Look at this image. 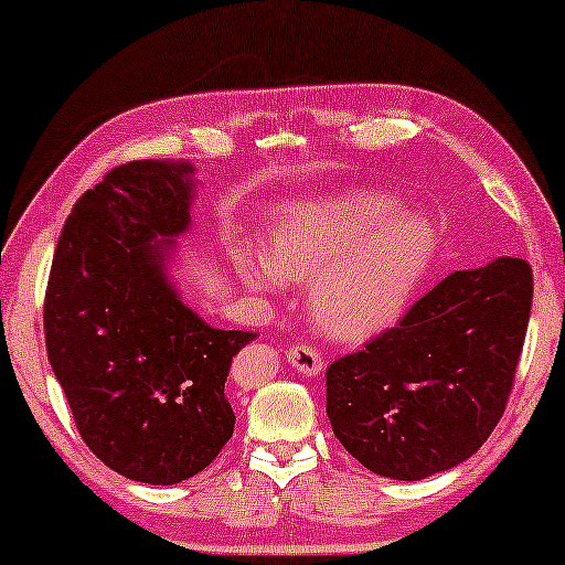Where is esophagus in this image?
Masks as SVG:
<instances>
[{
	"label": "esophagus",
	"mask_w": 565,
	"mask_h": 565,
	"mask_svg": "<svg viewBox=\"0 0 565 565\" xmlns=\"http://www.w3.org/2000/svg\"><path fill=\"white\" fill-rule=\"evenodd\" d=\"M288 362L300 375H319L323 370V358L319 350L306 344H296L288 350Z\"/></svg>",
	"instance_id": "1"
}]
</instances>
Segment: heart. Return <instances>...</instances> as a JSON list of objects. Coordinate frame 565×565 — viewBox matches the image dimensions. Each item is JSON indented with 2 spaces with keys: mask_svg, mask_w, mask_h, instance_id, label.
Returning <instances> with one entry per match:
<instances>
[{
  "mask_svg": "<svg viewBox=\"0 0 565 565\" xmlns=\"http://www.w3.org/2000/svg\"><path fill=\"white\" fill-rule=\"evenodd\" d=\"M435 257V226L401 211L396 198L367 190L290 200L273 213L265 252L252 244L234 252L238 273L257 290L311 280L308 313L339 342H365L388 329Z\"/></svg>",
  "mask_w": 565,
  "mask_h": 565,
  "instance_id": "b5f03b06",
  "label": "heart"
}]
</instances>
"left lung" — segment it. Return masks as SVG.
<instances>
[{
	"mask_svg": "<svg viewBox=\"0 0 565 565\" xmlns=\"http://www.w3.org/2000/svg\"><path fill=\"white\" fill-rule=\"evenodd\" d=\"M530 308V265L497 257L447 275L398 327L331 362L327 414L344 450L393 481L476 455L504 414Z\"/></svg>",
	"mask_w": 565,
	"mask_h": 565,
	"instance_id": "obj_1",
	"label": "left lung"
}]
</instances>
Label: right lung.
I'll return each mask as SVG.
<instances>
[{"label": "right lung", "instance_id": "1", "mask_svg": "<svg viewBox=\"0 0 565 565\" xmlns=\"http://www.w3.org/2000/svg\"><path fill=\"white\" fill-rule=\"evenodd\" d=\"M190 161L113 169L76 200L45 290V347L76 429L115 473L188 481L234 435L223 385L252 331H223L172 277L195 200Z\"/></svg>", "mask_w": 565, "mask_h": 565}]
</instances>
